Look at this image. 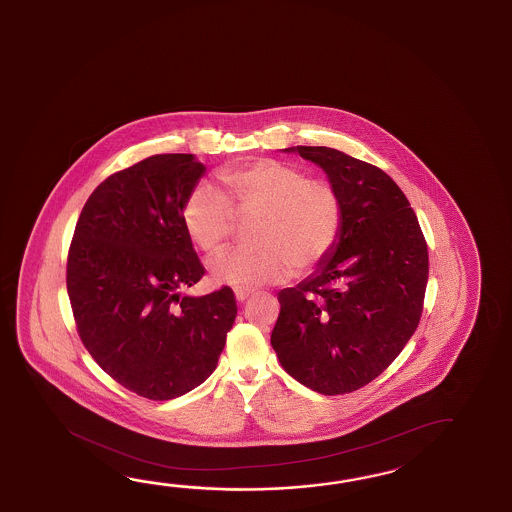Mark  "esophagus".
<instances>
[{"label":"esophagus","mask_w":512,"mask_h":512,"mask_svg":"<svg viewBox=\"0 0 512 512\" xmlns=\"http://www.w3.org/2000/svg\"><path fill=\"white\" fill-rule=\"evenodd\" d=\"M234 296H236V301L243 303V301L247 300V298H251V292L240 291V289H236V291H234Z\"/></svg>","instance_id":"obj_1"}]
</instances>
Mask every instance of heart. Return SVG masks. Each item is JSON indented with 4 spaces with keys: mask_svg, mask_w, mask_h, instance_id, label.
Here are the masks:
<instances>
[{
    "mask_svg": "<svg viewBox=\"0 0 512 512\" xmlns=\"http://www.w3.org/2000/svg\"><path fill=\"white\" fill-rule=\"evenodd\" d=\"M218 178L221 192L200 183L185 198L181 221L189 240L211 254L231 238L234 218L256 221L252 247L209 261L212 283L240 291L278 283L294 271H311L338 243L343 203L331 183L276 160L223 169Z\"/></svg>",
    "mask_w": 512,
    "mask_h": 512,
    "instance_id": "1",
    "label": "heart"
}]
</instances>
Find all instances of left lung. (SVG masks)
<instances>
[{
	"label": "left lung",
	"mask_w": 512,
	"mask_h": 512,
	"mask_svg": "<svg viewBox=\"0 0 512 512\" xmlns=\"http://www.w3.org/2000/svg\"><path fill=\"white\" fill-rule=\"evenodd\" d=\"M283 151L323 169L340 194L343 225L316 271L278 294L272 349L312 391H358L396 360L420 323L427 243L411 203L378 167L329 147Z\"/></svg>",
	"instance_id": "left-lung-1"
}]
</instances>
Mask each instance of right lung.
I'll return each instance as SVG.
<instances>
[{"label":"right lung","instance_id":"right-lung-1","mask_svg":"<svg viewBox=\"0 0 512 512\" xmlns=\"http://www.w3.org/2000/svg\"><path fill=\"white\" fill-rule=\"evenodd\" d=\"M205 174L156 154L96 187L76 223L67 292L85 349L125 389L178 398L211 376L236 318L229 287L181 296L203 276L181 207Z\"/></svg>","mask_w":512,"mask_h":512}]
</instances>
